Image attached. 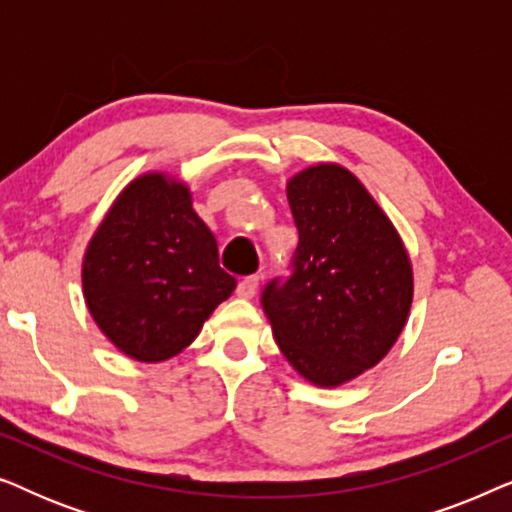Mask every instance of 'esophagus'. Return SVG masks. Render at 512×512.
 Here are the masks:
<instances>
[{
    "mask_svg": "<svg viewBox=\"0 0 512 512\" xmlns=\"http://www.w3.org/2000/svg\"><path fill=\"white\" fill-rule=\"evenodd\" d=\"M258 289V277H244L240 284H237L235 293L240 298H254V293Z\"/></svg>",
    "mask_w": 512,
    "mask_h": 512,
    "instance_id": "esophagus-1",
    "label": "esophagus"
}]
</instances>
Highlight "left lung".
I'll return each mask as SVG.
<instances>
[{
  "label": "left lung",
  "mask_w": 512,
  "mask_h": 512,
  "mask_svg": "<svg viewBox=\"0 0 512 512\" xmlns=\"http://www.w3.org/2000/svg\"><path fill=\"white\" fill-rule=\"evenodd\" d=\"M298 228L291 277L263 289L279 349L317 387H340L396 345L412 305L405 244L347 167L319 163L286 181Z\"/></svg>",
  "instance_id": "8db88e82"
}]
</instances>
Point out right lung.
<instances>
[{
  "mask_svg": "<svg viewBox=\"0 0 512 512\" xmlns=\"http://www.w3.org/2000/svg\"><path fill=\"white\" fill-rule=\"evenodd\" d=\"M95 324L125 356L167 361L235 291L191 188L165 172L132 179L90 237L81 268Z\"/></svg>",
  "mask_w": 512,
  "mask_h": 512,
  "instance_id": "1",
  "label": "right lung"
}]
</instances>
